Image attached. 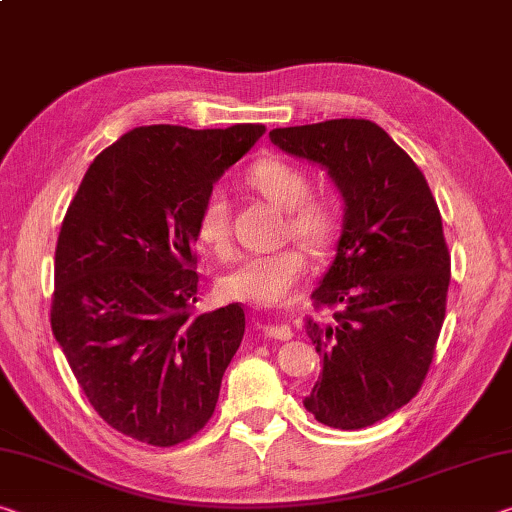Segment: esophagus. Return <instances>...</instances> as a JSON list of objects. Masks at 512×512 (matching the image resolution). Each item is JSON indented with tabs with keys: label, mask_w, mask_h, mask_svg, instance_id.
<instances>
[{
	"label": "esophagus",
	"mask_w": 512,
	"mask_h": 512,
	"mask_svg": "<svg viewBox=\"0 0 512 512\" xmlns=\"http://www.w3.org/2000/svg\"><path fill=\"white\" fill-rule=\"evenodd\" d=\"M264 335L271 339H280V342H287V339H291V328L287 323H266Z\"/></svg>",
	"instance_id": "34e87169"
}]
</instances>
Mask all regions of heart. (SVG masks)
Here are the masks:
<instances>
[{"label":"heart","instance_id":"1","mask_svg":"<svg viewBox=\"0 0 512 512\" xmlns=\"http://www.w3.org/2000/svg\"><path fill=\"white\" fill-rule=\"evenodd\" d=\"M246 182L250 189L289 212V230L296 239L312 248H326L335 239L339 227V205L330 196H310V177L305 170L285 159L266 157L248 168ZM198 239L214 253H225L230 243V214L221 189H212L202 200L198 221ZM307 273L303 250L282 248L275 253L246 255L221 275L218 289L230 300L253 305H278Z\"/></svg>","mask_w":512,"mask_h":512}]
</instances>
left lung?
I'll return each instance as SVG.
<instances>
[{"mask_svg": "<svg viewBox=\"0 0 512 512\" xmlns=\"http://www.w3.org/2000/svg\"><path fill=\"white\" fill-rule=\"evenodd\" d=\"M271 143L328 173L344 202L337 253L319 287L330 321H305L323 369L303 405L358 431L403 408L424 383L440 337L451 257L428 182L371 120L282 127Z\"/></svg>", "mask_w": 512, "mask_h": 512, "instance_id": "obj_1", "label": "left lung"}]
</instances>
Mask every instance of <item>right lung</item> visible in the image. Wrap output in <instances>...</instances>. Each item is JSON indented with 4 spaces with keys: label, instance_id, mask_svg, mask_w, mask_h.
Wrapping results in <instances>:
<instances>
[{
    "label": "right lung",
    "instance_id": "1",
    "mask_svg": "<svg viewBox=\"0 0 512 512\" xmlns=\"http://www.w3.org/2000/svg\"><path fill=\"white\" fill-rule=\"evenodd\" d=\"M264 132L136 127L97 154L63 218L54 339L97 415L132 440L175 446L214 415L246 314L193 312L196 221Z\"/></svg>",
    "mask_w": 512,
    "mask_h": 512
}]
</instances>
